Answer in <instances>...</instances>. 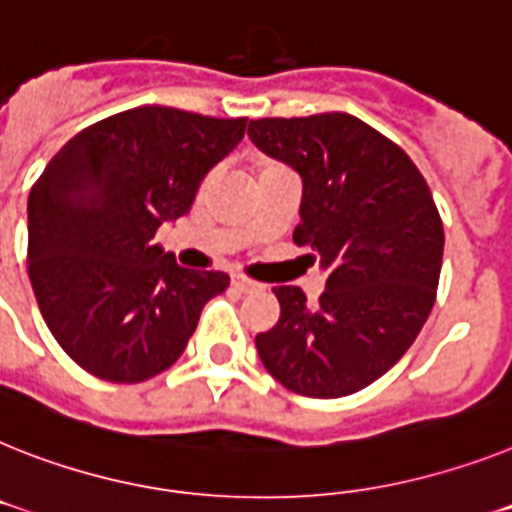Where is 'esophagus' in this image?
Instances as JSON below:
<instances>
[{
	"label": "esophagus",
	"instance_id": "34e87169",
	"mask_svg": "<svg viewBox=\"0 0 512 512\" xmlns=\"http://www.w3.org/2000/svg\"><path fill=\"white\" fill-rule=\"evenodd\" d=\"M231 286L242 291V294H252V291L263 289V283L252 281V278H247V276H234L231 278Z\"/></svg>",
	"mask_w": 512,
	"mask_h": 512
}]
</instances>
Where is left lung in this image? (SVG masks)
Wrapping results in <instances>:
<instances>
[{
    "label": "left lung",
    "instance_id": "obj_1",
    "mask_svg": "<svg viewBox=\"0 0 512 512\" xmlns=\"http://www.w3.org/2000/svg\"><path fill=\"white\" fill-rule=\"evenodd\" d=\"M249 137L302 176L294 244L328 276L315 304L299 286L273 289L281 317L255 336L257 354L291 393H356L432 312L445 244L432 192L401 145L343 111L252 119Z\"/></svg>",
    "mask_w": 512,
    "mask_h": 512
}]
</instances>
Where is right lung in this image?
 I'll return each instance as SVG.
<instances>
[{
	"label": "right lung",
	"instance_id": "right-lung-1",
	"mask_svg": "<svg viewBox=\"0 0 512 512\" xmlns=\"http://www.w3.org/2000/svg\"><path fill=\"white\" fill-rule=\"evenodd\" d=\"M247 117L137 106L77 132L28 197V276L51 336L85 372L143 382L182 356L221 270L153 244L244 137Z\"/></svg>",
	"mask_w": 512,
	"mask_h": 512
}]
</instances>
